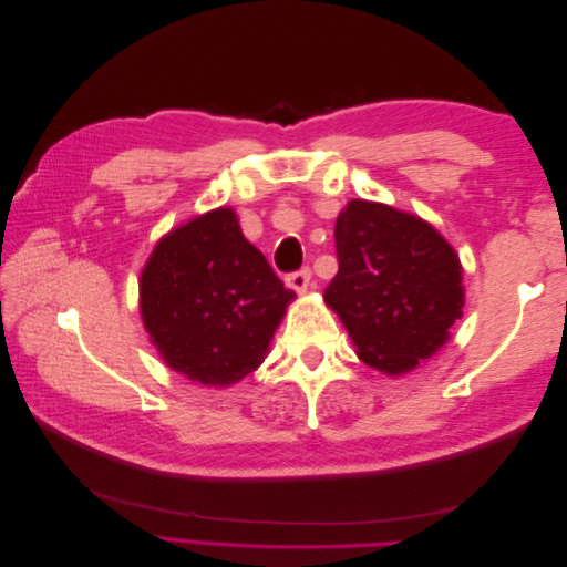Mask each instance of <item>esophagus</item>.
Returning a JSON list of instances; mask_svg holds the SVG:
<instances>
[{"instance_id":"esophagus-1","label":"esophagus","mask_w":567,"mask_h":567,"mask_svg":"<svg viewBox=\"0 0 567 567\" xmlns=\"http://www.w3.org/2000/svg\"><path fill=\"white\" fill-rule=\"evenodd\" d=\"M310 279H312L310 267H302V269H298V271H293V274H288L286 281H288L290 288L298 290V293H305L307 286H310Z\"/></svg>"}]
</instances>
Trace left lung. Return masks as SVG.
<instances>
[{"instance_id": "left-lung-1", "label": "left lung", "mask_w": 567, "mask_h": 567, "mask_svg": "<svg viewBox=\"0 0 567 567\" xmlns=\"http://www.w3.org/2000/svg\"><path fill=\"white\" fill-rule=\"evenodd\" d=\"M336 252L323 300L362 362L400 375L450 340L463 307L461 262L427 221L354 198L336 219Z\"/></svg>"}]
</instances>
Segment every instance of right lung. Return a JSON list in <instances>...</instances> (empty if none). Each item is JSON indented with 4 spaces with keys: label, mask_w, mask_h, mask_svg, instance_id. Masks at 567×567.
<instances>
[{
    "label": "right lung",
    "mask_w": 567,
    "mask_h": 567,
    "mask_svg": "<svg viewBox=\"0 0 567 567\" xmlns=\"http://www.w3.org/2000/svg\"><path fill=\"white\" fill-rule=\"evenodd\" d=\"M142 319L169 369L231 385L265 362L293 290L238 227L231 208L161 238L142 271Z\"/></svg>",
    "instance_id": "right-lung-1"
}]
</instances>
